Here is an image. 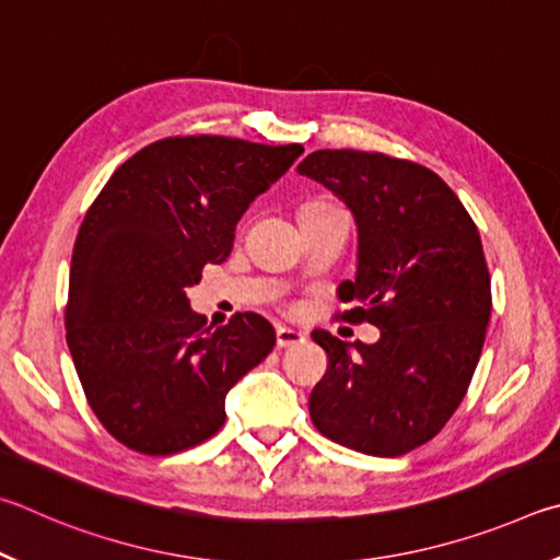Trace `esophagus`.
<instances>
[{"label": "esophagus", "instance_id": "34e87169", "mask_svg": "<svg viewBox=\"0 0 560 560\" xmlns=\"http://www.w3.org/2000/svg\"><path fill=\"white\" fill-rule=\"evenodd\" d=\"M275 341H278L280 349H292L305 345V335L290 327H278V331H275Z\"/></svg>", "mask_w": 560, "mask_h": 560}]
</instances>
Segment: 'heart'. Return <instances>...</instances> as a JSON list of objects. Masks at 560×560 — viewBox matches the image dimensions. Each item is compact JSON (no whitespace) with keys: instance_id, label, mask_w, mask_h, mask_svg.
<instances>
[{"instance_id":"heart-1","label":"heart","mask_w":560,"mask_h":560,"mask_svg":"<svg viewBox=\"0 0 560 560\" xmlns=\"http://www.w3.org/2000/svg\"><path fill=\"white\" fill-rule=\"evenodd\" d=\"M305 206H325L322 201H310V203H305Z\"/></svg>"}]
</instances>
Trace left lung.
I'll return each instance as SVG.
<instances>
[{"label": "left lung", "instance_id": "left-lung-1", "mask_svg": "<svg viewBox=\"0 0 560 560\" xmlns=\"http://www.w3.org/2000/svg\"><path fill=\"white\" fill-rule=\"evenodd\" d=\"M354 213L357 278L339 285L347 322L381 329L351 354L325 329L329 366L310 396L322 435L398 457L435 438L463 404L482 354L492 285L475 221L428 166L381 152L317 150L300 162Z\"/></svg>", "mask_w": 560, "mask_h": 560}]
</instances>
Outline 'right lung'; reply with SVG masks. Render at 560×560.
Masks as SVG:
<instances>
[{
    "label": "right lung",
    "mask_w": 560,
    "mask_h": 560,
    "mask_svg": "<svg viewBox=\"0 0 560 560\" xmlns=\"http://www.w3.org/2000/svg\"><path fill=\"white\" fill-rule=\"evenodd\" d=\"M302 144L166 137L107 179L78 231L66 341L88 404L107 433L142 455L209 440L225 394L270 354L275 329L255 312L206 329L186 288L231 255L235 223Z\"/></svg>",
    "instance_id": "1"
}]
</instances>
